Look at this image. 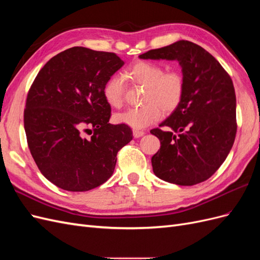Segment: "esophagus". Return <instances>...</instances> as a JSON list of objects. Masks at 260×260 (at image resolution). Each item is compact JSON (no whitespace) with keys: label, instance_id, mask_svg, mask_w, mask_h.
Segmentation results:
<instances>
[{"label":"esophagus","instance_id":"esophagus-1","mask_svg":"<svg viewBox=\"0 0 260 260\" xmlns=\"http://www.w3.org/2000/svg\"><path fill=\"white\" fill-rule=\"evenodd\" d=\"M144 131L143 130H138V129H133V137L135 138H141L144 136Z\"/></svg>","mask_w":260,"mask_h":260}]
</instances>
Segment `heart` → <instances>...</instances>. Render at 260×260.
Segmentation results:
<instances>
[{
  "instance_id": "heart-1",
  "label": "heart",
  "mask_w": 260,
  "mask_h": 260,
  "mask_svg": "<svg viewBox=\"0 0 260 260\" xmlns=\"http://www.w3.org/2000/svg\"><path fill=\"white\" fill-rule=\"evenodd\" d=\"M123 77L130 82L143 85L142 101L144 105L130 108L117 114V122L133 129H144L158 121L162 111L171 113L180 105L185 91V80L177 69L165 72L161 65L149 60H139L128 67ZM125 83L120 75H114L103 88L105 101L112 107L119 108L124 99Z\"/></svg>"
}]
</instances>
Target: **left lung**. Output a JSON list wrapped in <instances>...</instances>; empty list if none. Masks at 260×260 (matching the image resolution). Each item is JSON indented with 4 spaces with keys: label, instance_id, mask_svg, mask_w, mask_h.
Listing matches in <instances>:
<instances>
[{
    "label": "left lung",
    "instance_id": "left-lung-1",
    "mask_svg": "<svg viewBox=\"0 0 260 260\" xmlns=\"http://www.w3.org/2000/svg\"><path fill=\"white\" fill-rule=\"evenodd\" d=\"M177 59L185 80L180 105L151 133L160 140L154 174L179 185L209 179L225 160L237 135V99L231 77L202 46L181 40L140 55Z\"/></svg>",
    "mask_w": 260,
    "mask_h": 260
}]
</instances>
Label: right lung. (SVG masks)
Returning <instances> with one entry per match:
<instances>
[{
	"mask_svg": "<svg viewBox=\"0 0 260 260\" xmlns=\"http://www.w3.org/2000/svg\"><path fill=\"white\" fill-rule=\"evenodd\" d=\"M123 64L115 53L75 46L52 57L30 86L23 112L28 147L41 174L62 190L84 192L106 182L117 153L132 140L129 125L108 122L112 108L103 95Z\"/></svg>",
	"mask_w": 260,
	"mask_h": 260,
	"instance_id": "right-lung-1",
	"label": "right lung"
}]
</instances>
